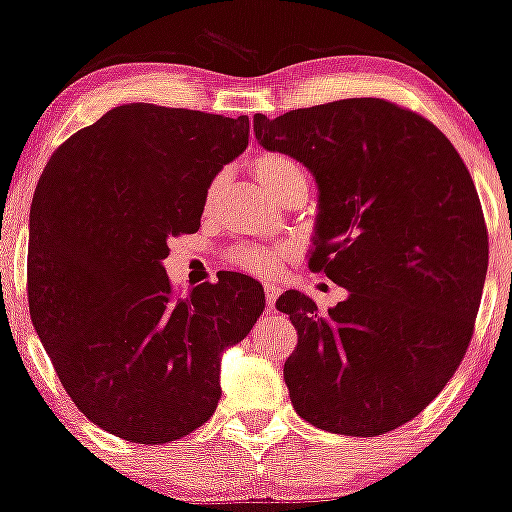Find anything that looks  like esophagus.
I'll return each instance as SVG.
<instances>
[{
    "label": "esophagus",
    "mask_w": 512,
    "mask_h": 512,
    "mask_svg": "<svg viewBox=\"0 0 512 512\" xmlns=\"http://www.w3.org/2000/svg\"><path fill=\"white\" fill-rule=\"evenodd\" d=\"M279 293H281L279 286L272 284V281H264V298H267V308H274Z\"/></svg>",
    "instance_id": "obj_1"
}]
</instances>
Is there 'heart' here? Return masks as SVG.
Here are the masks:
<instances>
[{
  "mask_svg": "<svg viewBox=\"0 0 512 512\" xmlns=\"http://www.w3.org/2000/svg\"><path fill=\"white\" fill-rule=\"evenodd\" d=\"M252 173L264 190L269 195H276V192L284 190L291 182H305V173L301 163L293 161L291 156L279 154V151H262L250 161ZM223 185V175H214L207 185V192H204V207H211L219 197ZM293 250L291 245L284 243H243L236 245V248L228 250V260L236 264L243 272L255 274V276H276L286 264L291 262Z\"/></svg>",
  "mask_w": 512,
  "mask_h": 512,
  "instance_id": "1",
  "label": "heart"
}]
</instances>
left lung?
Instances as JSON below:
<instances>
[{
    "instance_id": "obj_1",
    "label": "left lung",
    "mask_w": 512,
    "mask_h": 512,
    "mask_svg": "<svg viewBox=\"0 0 512 512\" xmlns=\"http://www.w3.org/2000/svg\"><path fill=\"white\" fill-rule=\"evenodd\" d=\"M255 137L289 154L320 187L310 269L349 289L320 313L286 291L298 344L284 363L308 424L373 438L419 416L472 342L489 233L472 175L424 115L385 98H346L274 120Z\"/></svg>"
}]
</instances>
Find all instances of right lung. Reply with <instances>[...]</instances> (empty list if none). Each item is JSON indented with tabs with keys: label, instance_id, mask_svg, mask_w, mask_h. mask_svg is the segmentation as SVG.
I'll return each mask as SVG.
<instances>
[{
	"label": "right lung",
	"instance_id": "right-lung-1",
	"mask_svg": "<svg viewBox=\"0 0 512 512\" xmlns=\"http://www.w3.org/2000/svg\"><path fill=\"white\" fill-rule=\"evenodd\" d=\"M248 139V115L117 105L57 146L35 187L33 327L76 409L129 443L207 424L221 351L264 310L250 276L178 293L161 264L168 238L197 231L207 185Z\"/></svg>",
	"mask_w": 512,
	"mask_h": 512
}]
</instances>
